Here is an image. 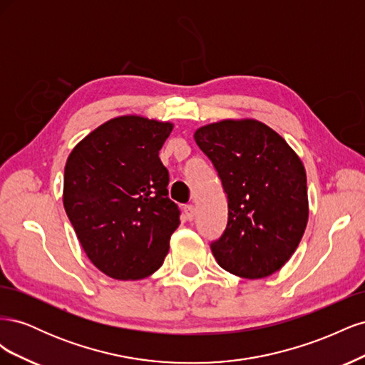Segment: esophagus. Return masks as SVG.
Instances as JSON below:
<instances>
[{
    "instance_id": "1",
    "label": "esophagus",
    "mask_w": 365,
    "mask_h": 365,
    "mask_svg": "<svg viewBox=\"0 0 365 365\" xmlns=\"http://www.w3.org/2000/svg\"><path fill=\"white\" fill-rule=\"evenodd\" d=\"M184 215L187 220H193L195 219V207L193 205H185L184 207Z\"/></svg>"
}]
</instances>
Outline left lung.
I'll return each instance as SVG.
<instances>
[{
  "instance_id": "obj_1",
  "label": "left lung",
  "mask_w": 365,
  "mask_h": 365,
  "mask_svg": "<svg viewBox=\"0 0 365 365\" xmlns=\"http://www.w3.org/2000/svg\"><path fill=\"white\" fill-rule=\"evenodd\" d=\"M195 141L212 160L228 200V224L212 244L220 268L263 279L295 252L309 217L304 165L282 135L254 118L197 128Z\"/></svg>"
}]
</instances>
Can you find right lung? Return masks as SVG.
<instances>
[{
	"label": "right lung",
	"mask_w": 365,
	"mask_h": 365,
	"mask_svg": "<svg viewBox=\"0 0 365 365\" xmlns=\"http://www.w3.org/2000/svg\"><path fill=\"white\" fill-rule=\"evenodd\" d=\"M170 121L120 115L81 140L63 172L62 201L97 269L117 280L152 275L169 252L180 210L158 153Z\"/></svg>",
	"instance_id": "1"
}]
</instances>
